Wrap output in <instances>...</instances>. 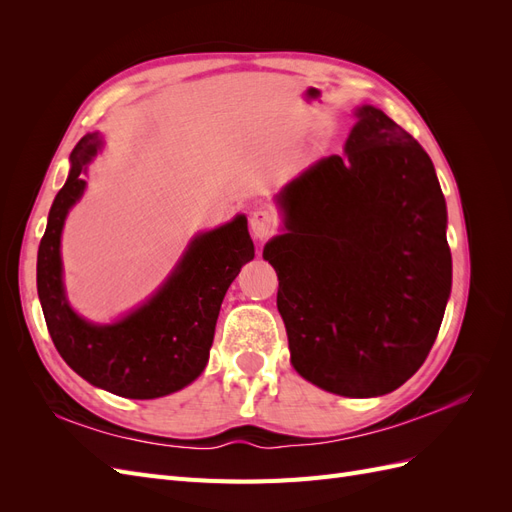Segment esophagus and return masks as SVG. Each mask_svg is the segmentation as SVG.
Here are the masks:
<instances>
[{
  "mask_svg": "<svg viewBox=\"0 0 512 512\" xmlns=\"http://www.w3.org/2000/svg\"><path fill=\"white\" fill-rule=\"evenodd\" d=\"M275 226H277L275 215L271 211H267V209H256L250 215V230H252L254 239H258V241L269 239L273 235Z\"/></svg>",
  "mask_w": 512,
  "mask_h": 512,
  "instance_id": "34e87169",
  "label": "esophagus"
}]
</instances>
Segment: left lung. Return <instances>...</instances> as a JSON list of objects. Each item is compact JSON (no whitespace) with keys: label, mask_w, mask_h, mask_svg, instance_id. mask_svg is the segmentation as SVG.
I'll return each instance as SVG.
<instances>
[{"label":"left lung","mask_w":512,"mask_h":512,"mask_svg":"<svg viewBox=\"0 0 512 512\" xmlns=\"http://www.w3.org/2000/svg\"><path fill=\"white\" fill-rule=\"evenodd\" d=\"M344 156L284 185L269 260L290 363L320 389L378 397L436 342L453 282L446 203L425 149L376 106L356 108Z\"/></svg>","instance_id":"8db88e82"}]
</instances>
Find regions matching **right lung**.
<instances>
[{
	"mask_svg": "<svg viewBox=\"0 0 512 512\" xmlns=\"http://www.w3.org/2000/svg\"><path fill=\"white\" fill-rule=\"evenodd\" d=\"M102 147L98 132L70 153V175L53 200L38 247V297L57 352L89 384L128 399H156L194 382L209 361L224 294L254 243L245 215L194 237L153 297L115 324H91L74 312L61 282V228L83 196L87 164Z\"/></svg>",
	"mask_w": 512,
	"mask_h": 512,
	"instance_id": "add662e5",
	"label": "right lung"
}]
</instances>
